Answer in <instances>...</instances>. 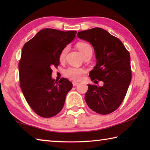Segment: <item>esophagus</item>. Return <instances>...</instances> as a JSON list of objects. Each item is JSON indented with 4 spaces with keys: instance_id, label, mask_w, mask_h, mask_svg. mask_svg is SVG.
Segmentation results:
<instances>
[{
    "instance_id": "34e87169",
    "label": "esophagus",
    "mask_w": 150,
    "mask_h": 150,
    "mask_svg": "<svg viewBox=\"0 0 150 150\" xmlns=\"http://www.w3.org/2000/svg\"><path fill=\"white\" fill-rule=\"evenodd\" d=\"M79 85V83L77 82H73V87H75V86H77Z\"/></svg>"
}]
</instances>
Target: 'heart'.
<instances>
[{
  "label": "heart",
  "instance_id": "b5f03b06",
  "mask_svg": "<svg viewBox=\"0 0 150 150\" xmlns=\"http://www.w3.org/2000/svg\"><path fill=\"white\" fill-rule=\"evenodd\" d=\"M76 47H77L79 51L81 52L83 58L88 56V55H91L92 56L93 48L88 43L85 42H79L76 44ZM68 51H69V46H65L62 50V52H60L59 56V59L60 62H63L65 60V57L67 54ZM85 73V69H82V68L69 67L64 71L63 75H64L66 78L69 79L70 80L76 81H79L81 79V77Z\"/></svg>",
  "mask_w": 150,
  "mask_h": 150
}]
</instances>
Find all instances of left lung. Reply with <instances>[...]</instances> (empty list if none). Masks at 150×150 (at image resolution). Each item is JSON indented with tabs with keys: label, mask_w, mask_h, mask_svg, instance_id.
<instances>
[{
	"label": "left lung",
	"mask_w": 150,
	"mask_h": 150,
	"mask_svg": "<svg viewBox=\"0 0 150 150\" xmlns=\"http://www.w3.org/2000/svg\"><path fill=\"white\" fill-rule=\"evenodd\" d=\"M77 36L95 50L96 65L89 73L91 79L104 83L102 87L88 84L85 101L96 113L108 115L120 106L126 95L132 79L130 54L118 38L100 28L81 31Z\"/></svg>",
	"instance_id": "obj_1"
}]
</instances>
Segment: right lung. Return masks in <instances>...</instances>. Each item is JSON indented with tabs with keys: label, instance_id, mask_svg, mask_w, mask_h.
<instances>
[{
	"label": "right lung",
	"instance_id": "obj_1",
	"mask_svg": "<svg viewBox=\"0 0 150 150\" xmlns=\"http://www.w3.org/2000/svg\"><path fill=\"white\" fill-rule=\"evenodd\" d=\"M77 31L44 28L24 45L18 63L20 83L28 104L35 114L50 118L62 110L73 84L65 78H52L59 65L60 52L75 38Z\"/></svg>",
	"mask_w": 150,
	"mask_h": 150
}]
</instances>
